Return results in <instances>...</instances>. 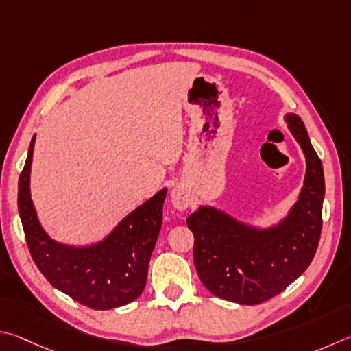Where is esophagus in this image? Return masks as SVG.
Instances as JSON below:
<instances>
[{"label": "esophagus", "instance_id": "1", "mask_svg": "<svg viewBox=\"0 0 351 351\" xmlns=\"http://www.w3.org/2000/svg\"><path fill=\"white\" fill-rule=\"evenodd\" d=\"M171 204L176 208V210L185 211L189 206V204H191V195H189L188 189L183 185H177L171 191Z\"/></svg>", "mask_w": 351, "mask_h": 351}]
</instances>
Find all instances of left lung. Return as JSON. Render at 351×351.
Instances as JSON below:
<instances>
[{
    "label": "left lung",
    "instance_id": "left-lung-1",
    "mask_svg": "<svg viewBox=\"0 0 351 351\" xmlns=\"http://www.w3.org/2000/svg\"><path fill=\"white\" fill-rule=\"evenodd\" d=\"M284 120L306 163L304 186L287 216L262 228L220 208L200 205L186 219L202 284L230 302L256 305L278 296L316 254L325 195L322 163L300 117L288 112Z\"/></svg>",
    "mask_w": 351,
    "mask_h": 351
}]
</instances>
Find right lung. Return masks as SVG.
<instances>
[{
  "label": "right lung",
  "mask_w": 351,
  "mask_h": 351,
  "mask_svg": "<svg viewBox=\"0 0 351 351\" xmlns=\"http://www.w3.org/2000/svg\"><path fill=\"white\" fill-rule=\"evenodd\" d=\"M35 135L18 180V213L35 265L57 290L94 310H110L137 299L145 290L147 267L162 228V188L101 241L69 245L52 239L40 223L30 197V166Z\"/></svg>",
  "instance_id": "right-lung-1"
}]
</instances>
